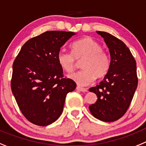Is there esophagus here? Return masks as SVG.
<instances>
[{
    "instance_id": "34e87169",
    "label": "esophagus",
    "mask_w": 146,
    "mask_h": 146,
    "mask_svg": "<svg viewBox=\"0 0 146 146\" xmlns=\"http://www.w3.org/2000/svg\"><path fill=\"white\" fill-rule=\"evenodd\" d=\"M76 89L78 90V91H80V92H87V89H86V88H83V87H81V86H76Z\"/></svg>"
}]
</instances>
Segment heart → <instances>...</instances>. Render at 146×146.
I'll list each match as a JSON object with an SVG mask.
<instances>
[{
  "mask_svg": "<svg viewBox=\"0 0 146 146\" xmlns=\"http://www.w3.org/2000/svg\"><path fill=\"white\" fill-rule=\"evenodd\" d=\"M72 54L64 50L59 52L57 62L60 66L68 73L73 71L77 61L81 62L82 70L68 76L80 86H86L107 74L110 68L108 55L102 50L98 41L90 37H85L74 42L71 46Z\"/></svg>",
  "mask_w": 146,
  "mask_h": 146,
  "instance_id": "obj_1",
  "label": "heart"
}]
</instances>
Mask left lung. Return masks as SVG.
<instances>
[{
	"label": "left lung",
	"mask_w": 146,
	"mask_h": 146,
	"mask_svg": "<svg viewBox=\"0 0 146 146\" xmlns=\"http://www.w3.org/2000/svg\"><path fill=\"white\" fill-rule=\"evenodd\" d=\"M97 33L106 42L111 62L103 80L89 89L98 100L89 108L96 119L112 122L124 115L132 102L138 81L136 62L124 42L108 33L97 31Z\"/></svg>",
	"instance_id": "1"
}]
</instances>
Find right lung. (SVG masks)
I'll return each instance as SVG.
<instances>
[{"mask_svg":"<svg viewBox=\"0 0 146 146\" xmlns=\"http://www.w3.org/2000/svg\"><path fill=\"white\" fill-rule=\"evenodd\" d=\"M73 32L47 31L27 40L13 64L11 87L21 112L31 123L47 126L63 111L66 95L76 87L62 78L57 54Z\"/></svg>","mask_w":146,"mask_h":146,"instance_id":"1","label":"right lung"}]
</instances>
